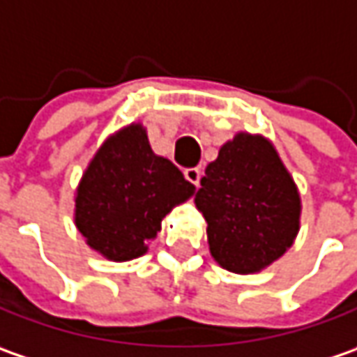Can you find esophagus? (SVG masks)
<instances>
[{
    "label": "esophagus",
    "mask_w": 357,
    "mask_h": 357,
    "mask_svg": "<svg viewBox=\"0 0 357 357\" xmlns=\"http://www.w3.org/2000/svg\"><path fill=\"white\" fill-rule=\"evenodd\" d=\"M183 176H185V179H188L190 183L199 185V178H202V172H199V167H188V169L183 172Z\"/></svg>",
    "instance_id": "esophagus-1"
}]
</instances>
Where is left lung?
<instances>
[{
  "label": "left lung",
  "mask_w": 357,
  "mask_h": 357,
  "mask_svg": "<svg viewBox=\"0 0 357 357\" xmlns=\"http://www.w3.org/2000/svg\"><path fill=\"white\" fill-rule=\"evenodd\" d=\"M195 208L208 222L213 259L234 273H256L291 248L302 199L270 139L240 132L208 163Z\"/></svg>",
  "instance_id": "1"
}]
</instances>
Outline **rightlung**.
I'll list each match as a JSON object with an SVG mask.
<instances>
[{
    "instance_id": "add662e5",
    "label": "right lung",
    "mask_w": 357,
    "mask_h": 357,
    "mask_svg": "<svg viewBox=\"0 0 357 357\" xmlns=\"http://www.w3.org/2000/svg\"><path fill=\"white\" fill-rule=\"evenodd\" d=\"M195 188L169 160L155 155L142 123L109 135L75 192V225L87 245L112 261L148 252L162 220Z\"/></svg>"
}]
</instances>
